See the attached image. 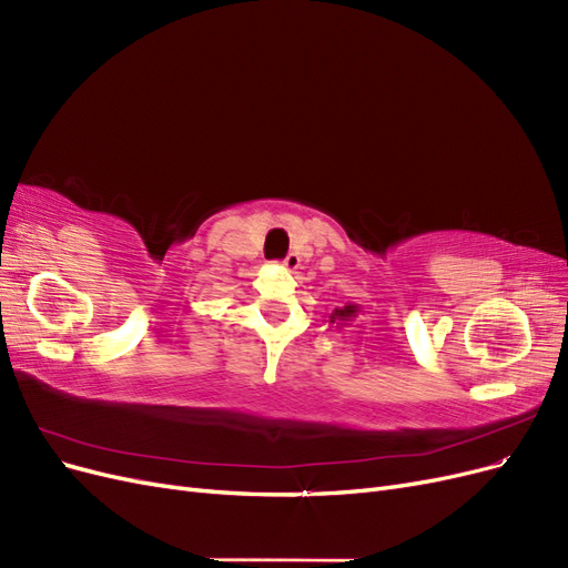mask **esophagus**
I'll list each match as a JSON object with an SVG mask.
<instances>
[{"label": "esophagus", "mask_w": 568, "mask_h": 568, "mask_svg": "<svg viewBox=\"0 0 568 568\" xmlns=\"http://www.w3.org/2000/svg\"><path fill=\"white\" fill-rule=\"evenodd\" d=\"M280 265H282L284 270H288V272H291V270H296V267L301 265V257H298L296 253H288V255L284 257V261H282Z\"/></svg>", "instance_id": "obj_1"}]
</instances>
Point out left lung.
<instances>
[{"mask_svg": "<svg viewBox=\"0 0 568 568\" xmlns=\"http://www.w3.org/2000/svg\"><path fill=\"white\" fill-rule=\"evenodd\" d=\"M357 313H359V305L357 303H346L343 307H336V311L332 313V317H329V322L332 324H346V322H351L353 317H357Z\"/></svg>", "mask_w": 568, "mask_h": 568, "instance_id": "8db88e82", "label": "left lung"}]
</instances>
